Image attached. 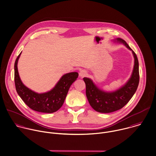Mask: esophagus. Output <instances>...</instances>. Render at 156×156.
Returning a JSON list of instances; mask_svg holds the SVG:
<instances>
[{"mask_svg":"<svg viewBox=\"0 0 156 156\" xmlns=\"http://www.w3.org/2000/svg\"><path fill=\"white\" fill-rule=\"evenodd\" d=\"M87 72L85 71V70H84V69H83V70H81L80 71V73H79V76L80 77H84L85 76H87Z\"/></svg>","mask_w":156,"mask_h":156,"instance_id":"obj_1","label":"esophagus"}]
</instances>
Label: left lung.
Here are the masks:
<instances>
[{
    "mask_svg": "<svg viewBox=\"0 0 156 156\" xmlns=\"http://www.w3.org/2000/svg\"><path fill=\"white\" fill-rule=\"evenodd\" d=\"M114 41L123 44L127 48L132 51L134 55L133 71L128 81L117 90L106 92L99 89L90 79L83 78L86 85V95L89 103L95 111L102 113L112 112L122 108L132 98L139 83V61L136 53L124 40L117 38Z\"/></svg>",
    "mask_w": 156,
    "mask_h": 156,
    "instance_id": "1",
    "label": "left lung"
}]
</instances>
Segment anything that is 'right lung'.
<instances>
[{"label":"right lung","instance_id":"obj_1","mask_svg":"<svg viewBox=\"0 0 156 156\" xmlns=\"http://www.w3.org/2000/svg\"><path fill=\"white\" fill-rule=\"evenodd\" d=\"M17 56L14 63V82L17 94L25 104L31 109L45 113H52L59 109L63 105L68 90L73 83L78 77L77 72L64 74L51 90L37 93L27 88L19 77L17 62L20 57Z\"/></svg>","mask_w":156,"mask_h":156}]
</instances>
